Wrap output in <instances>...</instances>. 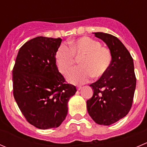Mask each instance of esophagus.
Segmentation results:
<instances>
[{"label": "esophagus", "instance_id": "esophagus-1", "mask_svg": "<svg viewBox=\"0 0 147 147\" xmlns=\"http://www.w3.org/2000/svg\"><path fill=\"white\" fill-rule=\"evenodd\" d=\"M77 89H78V90H80L81 89H82V87H81V86H78V87H77Z\"/></svg>", "mask_w": 147, "mask_h": 147}]
</instances>
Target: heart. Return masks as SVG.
<instances>
[{
  "label": "heart",
  "instance_id": "1",
  "mask_svg": "<svg viewBox=\"0 0 147 147\" xmlns=\"http://www.w3.org/2000/svg\"><path fill=\"white\" fill-rule=\"evenodd\" d=\"M69 48L61 45L55 54L59 69L65 74L75 63V57H80V66L71 69L67 75L69 82L81 84L88 82L92 76L100 78L107 71L112 62L109 49L102 47L100 42L89 37H82L69 42Z\"/></svg>",
  "mask_w": 147,
  "mask_h": 147
}]
</instances>
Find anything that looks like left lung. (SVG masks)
<instances>
[{
    "label": "left lung",
    "mask_w": 147,
    "mask_h": 147,
    "mask_svg": "<svg viewBox=\"0 0 147 147\" xmlns=\"http://www.w3.org/2000/svg\"><path fill=\"white\" fill-rule=\"evenodd\" d=\"M106 43L112 55L107 71L95 82L90 84L93 95L87 101L89 115L97 124L110 125L129 112L136 88L133 59L117 37L105 32H94Z\"/></svg>",
    "instance_id": "1"
}]
</instances>
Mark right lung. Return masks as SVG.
Segmentation results:
<instances>
[{
    "label": "right lung",
    "mask_w": 147,
    "mask_h": 147,
    "mask_svg": "<svg viewBox=\"0 0 147 147\" xmlns=\"http://www.w3.org/2000/svg\"><path fill=\"white\" fill-rule=\"evenodd\" d=\"M61 38L39 36L19 50L13 69V96L26 120L41 129L58 127L77 92L58 71L55 54Z\"/></svg>",
    "instance_id": "1"
}]
</instances>
